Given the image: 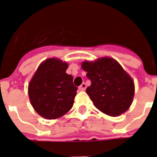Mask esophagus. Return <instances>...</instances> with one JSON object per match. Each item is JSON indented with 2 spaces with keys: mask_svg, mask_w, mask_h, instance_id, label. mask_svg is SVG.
Returning a JSON list of instances; mask_svg holds the SVG:
<instances>
[{
  "mask_svg": "<svg viewBox=\"0 0 157 157\" xmlns=\"http://www.w3.org/2000/svg\"><path fill=\"white\" fill-rule=\"evenodd\" d=\"M86 88V83H82V85L79 86V90H80V91H84Z\"/></svg>",
  "mask_w": 157,
  "mask_h": 157,
  "instance_id": "1",
  "label": "esophagus"
}]
</instances>
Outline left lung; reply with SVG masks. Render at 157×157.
Returning a JSON list of instances; mask_svg holds the SVG:
<instances>
[{
  "mask_svg": "<svg viewBox=\"0 0 157 157\" xmlns=\"http://www.w3.org/2000/svg\"><path fill=\"white\" fill-rule=\"evenodd\" d=\"M82 68L92 84L86 93L93 104L107 115L117 117L126 112L135 95V84L115 59L103 57L82 62Z\"/></svg>",
  "mask_w": 157,
  "mask_h": 157,
  "instance_id": "obj_1",
  "label": "left lung"
}]
</instances>
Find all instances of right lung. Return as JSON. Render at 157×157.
Masks as SVG:
<instances>
[{"mask_svg":"<svg viewBox=\"0 0 157 157\" xmlns=\"http://www.w3.org/2000/svg\"><path fill=\"white\" fill-rule=\"evenodd\" d=\"M68 64L56 58L40 64L29 85V96L35 111L43 118L55 119L65 115L74 103L77 87L66 73Z\"/></svg>","mask_w":157,"mask_h":157,"instance_id":"obj_1","label":"right lung"}]
</instances>
